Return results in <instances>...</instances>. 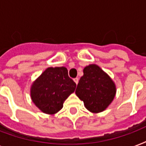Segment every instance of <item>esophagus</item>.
Returning a JSON list of instances; mask_svg holds the SVG:
<instances>
[{
  "mask_svg": "<svg viewBox=\"0 0 146 146\" xmlns=\"http://www.w3.org/2000/svg\"><path fill=\"white\" fill-rule=\"evenodd\" d=\"M73 80H74V82H76V84L77 85L78 82H79V79H78V78H75Z\"/></svg>",
  "mask_w": 146,
  "mask_h": 146,
  "instance_id": "34e87169",
  "label": "esophagus"
}]
</instances>
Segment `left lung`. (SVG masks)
Here are the masks:
<instances>
[{
	"instance_id": "left-lung-1",
	"label": "left lung",
	"mask_w": 146,
	"mask_h": 146,
	"mask_svg": "<svg viewBox=\"0 0 146 146\" xmlns=\"http://www.w3.org/2000/svg\"><path fill=\"white\" fill-rule=\"evenodd\" d=\"M116 86L111 78L96 64H90L83 70L76 95L82 100L86 108L99 113L109 106L115 97Z\"/></svg>"
}]
</instances>
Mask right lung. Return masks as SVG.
Returning a JSON list of instances; mask_svg holds the SVG:
<instances>
[{
	"mask_svg": "<svg viewBox=\"0 0 146 146\" xmlns=\"http://www.w3.org/2000/svg\"><path fill=\"white\" fill-rule=\"evenodd\" d=\"M76 86L66 67H48L32 84L31 98L43 113L54 114L61 110Z\"/></svg>",
	"mask_w": 146,
	"mask_h": 146,
	"instance_id": "obj_1",
	"label": "right lung"
}]
</instances>
